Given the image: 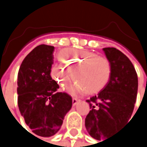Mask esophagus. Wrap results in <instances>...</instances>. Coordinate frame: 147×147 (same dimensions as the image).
Wrapping results in <instances>:
<instances>
[{"label":"esophagus","mask_w":147,"mask_h":147,"mask_svg":"<svg viewBox=\"0 0 147 147\" xmlns=\"http://www.w3.org/2000/svg\"><path fill=\"white\" fill-rule=\"evenodd\" d=\"M78 101H80V100H78V99H76V98H73V99H72V104H73V105H76Z\"/></svg>","instance_id":"esophagus-1"}]
</instances>
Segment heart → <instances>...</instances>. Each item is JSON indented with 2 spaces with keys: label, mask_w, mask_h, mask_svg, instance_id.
I'll return each instance as SVG.
<instances>
[{
  "label": "heart",
  "mask_w": 147,
  "mask_h": 147,
  "mask_svg": "<svg viewBox=\"0 0 147 147\" xmlns=\"http://www.w3.org/2000/svg\"><path fill=\"white\" fill-rule=\"evenodd\" d=\"M59 59L63 65H53L50 76L62 88L68 86L75 75V79L82 86L77 84L72 92L82 90L83 87L85 93L95 94L111 79L112 65L105 56L86 50L65 49L59 53Z\"/></svg>",
  "instance_id": "obj_1"
}]
</instances>
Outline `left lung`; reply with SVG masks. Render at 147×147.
<instances>
[{
    "instance_id": "1",
    "label": "left lung",
    "mask_w": 147,
    "mask_h": 147,
    "mask_svg": "<svg viewBox=\"0 0 147 147\" xmlns=\"http://www.w3.org/2000/svg\"><path fill=\"white\" fill-rule=\"evenodd\" d=\"M103 50L112 65L111 76L99 94L87 100L91 111L85 118V127L93 138L104 141L131 117L137 97L138 76L124 53L115 47Z\"/></svg>"
}]
</instances>
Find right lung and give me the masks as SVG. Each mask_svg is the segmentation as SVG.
I'll return each instance as SVG.
<instances>
[{
	"label": "right lung",
	"instance_id": "1",
	"mask_svg": "<svg viewBox=\"0 0 147 147\" xmlns=\"http://www.w3.org/2000/svg\"><path fill=\"white\" fill-rule=\"evenodd\" d=\"M53 51V46H37L24 58L18 73L19 111L32 132L42 137L58 132L72 106L71 96L58 92L59 86L50 76Z\"/></svg>",
	"mask_w": 147,
	"mask_h": 147
}]
</instances>
